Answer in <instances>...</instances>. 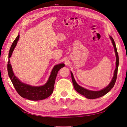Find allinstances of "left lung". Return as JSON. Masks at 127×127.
<instances>
[{
	"instance_id": "obj_1",
	"label": "left lung",
	"mask_w": 127,
	"mask_h": 127,
	"mask_svg": "<svg viewBox=\"0 0 127 127\" xmlns=\"http://www.w3.org/2000/svg\"><path fill=\"white\" fill-rule=\"evenodd\" d=\"M110 38L113 44V46H114V47L115 49L116 56V67L115 70L114 74V77L113 78V79H112V80H111V82L109 83V84L107 86V87H106L104 89L100 90L99 91H90L87 89H85L82 87H80V85H79L77 83V82H75V81L74 80L72 73L71 72L72 83H73L75 90L79 93L81 94L82 95H84L85 97L87 98L95 99V98H97L102 97V96L105 95L108 92H109V91L111 90V89L114 87V86L115 84L116 81L117 79V76L118 67V65H119V57H118V54L117 50V48L116 46L115 43L114 42V40L113 38L111 36H110Z\"/></svg>"
}]
</instances>
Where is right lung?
I'll list each match as a JSON object with an SVG mask.
<instances>
[{
  "label": "right lung",
  "mask_w": 127,
  "mask_h": 127,
  "mask_svg": "<svg viewBox=\"0 0 127 127\" xmlns=\"http://www.w3.org/2000/svg\"><path fill=\"white\" fill-rule=\"evenodd\" d=\"M19 34L12 43L9 53V58L11 56L13 49L16 47L19 40ZM64 66V64L56 65L52 70L50 77L47 83L40 87H32L30 85L20 82L14 75L11 65L9 59L7 64L8 72L9 78L18 93L21 97L32 100H40L47 98L53 92L56 78L58 71Z\"/></svg>",
  "instance_id": "obj_1"
}]
</instances>
